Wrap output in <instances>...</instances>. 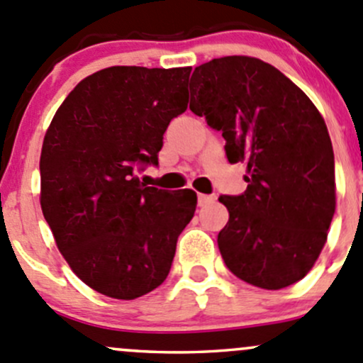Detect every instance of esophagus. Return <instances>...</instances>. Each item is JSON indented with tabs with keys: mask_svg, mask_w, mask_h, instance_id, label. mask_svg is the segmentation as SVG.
<instances>
[{
	"mask_svg": "<svg viewBox=\"0 0 363 363\" xmlns=\"http://www.w3.org/2000/svg\"><path fill=\"white\" fill-rule=\"evenodd\" d=\"M212 200H213V196H211V194L200 193V194H198V207H205V205L211 203Z\"/></svg>",
	"mask_w": 363,
	"mask_h": 363,
	"instance_id": "obj_1",
	"label": "esophagus"
}]
</instances>
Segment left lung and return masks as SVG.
<instances>
[{
  "mask_svg": "<svg viewBox=\"0 0 363 363\" xmlns=\"http://www.w3.org/2000/svg\"><path fill=\"white\" fill-rule=\"evenodd\" d=\"M189 90V109L223 132L228 160L247 163V191L219 196L230 212L217 236L224 262L266 291L303 280L335 212L334 151L322 114L284 72L255 57L201 64Z\"/></svg>",
  "mask_w": 363,
  "mask_h": 363,
  "instance_id": "left-lung-1",
  "label": "left lung"
}]
</instances>
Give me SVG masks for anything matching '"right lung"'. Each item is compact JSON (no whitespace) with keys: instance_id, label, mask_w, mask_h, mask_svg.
<instances>
[{"instance_id":"obj_1","label":"right lung","mask_w":363,"mask_h":363,"mask_svg":"<svg viewBox=\"0 0 363 363\" xmlns=\"http://www.w3.org/2000/svg\"><path fill=\"white\" fill-rule=\"evenodd\" d=\"M191 67L113 66L74 86L43 139L40 203L72 273L94 291L130 301L169 277L191 189L163 191L135 170L158 165L163 133L188 109Z\"/></svg>"}]
</instances>
